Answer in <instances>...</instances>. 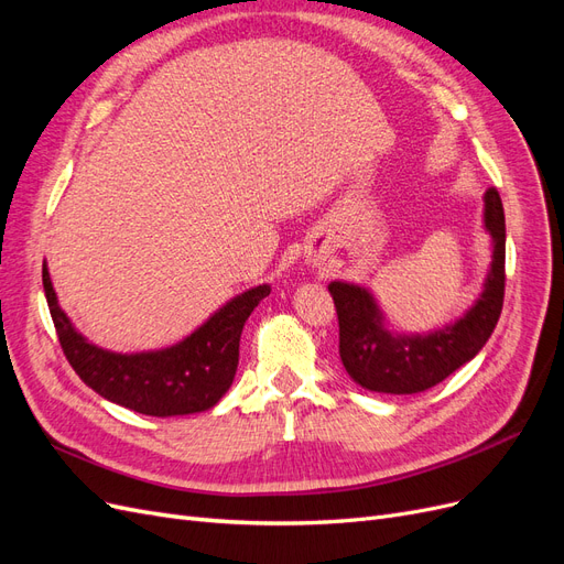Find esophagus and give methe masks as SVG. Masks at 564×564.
<instances>
[{"mask_svg":"<svg viewBox=\"0 0 564 564\" xmlns=\"http://www.w3.org/2000/svg\"><path fill=\"white\" fill-rule=\"evenodd\" d=\"M305 261H308V265H313V268H319V265H324V261H327V251H322V249L305 251Z\"/></svg>","mask_w":564,"mask_h":564,"instance_id":"34e87169","label":"esophagus"}]
</instances>
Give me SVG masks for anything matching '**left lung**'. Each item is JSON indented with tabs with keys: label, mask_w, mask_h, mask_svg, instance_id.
<instances>
[{
	"label": "left lung",
	"mask_w": 564,
	"mask_h": 564,
	"mask_svg": "<svg viewBox=\"0 0 564 564\" xmlns=\"http://www.w3.org/2000/svg\"><path fill=\"white\" fill-rule=\"evenodd\" d=\"M482 202V224L491 237V263L480 296L445 327L425 334L395 332L367 286L338 280L329 284L338 313L340 362L365 390L388 395L423 392L470 362L489 340L503 308L506 218L497 187H489Z\"/></svg>",
	"instance_id": "obj_1"
}]
</instances>
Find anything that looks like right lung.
I'll list each match as a JSON object with an SVG mask.
<instances>
[{
	"instance_id": "obj_1",
	"label": "right lung",
	"mask_w": 564,
	"mask_h": 564,
	"mask_svg": "<svg viewBox=\"0 0 564 564\" xmlns=\"http://www.w3.org/2000/svg\"><path fill=\"white\" fill-rule=\"evenodd\" d=\"M42 282L61 348L77 377L100 398L131 412L162 419L207 412L226 395L240 362L245 322L270 294V284L247 289L220 305L191 336L169 348L112 352L75 329L58 305L46 261L42 263Z\"/></svg>"
}]
</instances>
